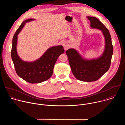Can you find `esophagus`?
Here are the masks:
<instances>
[{
  "instance_id": "1",
  "label": "esophagus",
  "mask_w": 125,
  "mask_h": 125,
  "mask_svg": "<svg viewBox=\"0 0 125 125\" xmlns=\"http://www.w3.org/2000/svg\"><path fill=\"white\" fill-rule=\"evenodd\" d=\"M63 46L64 47V49L67 50L69 48V43L68 42H64L63 43Z\"/></svg>"
}]
</instances>
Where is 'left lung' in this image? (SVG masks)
<instances>
[{
  "instance_id": "1",
  "label": "left lung",
  "mask_w": 125,
  "mask_h": 125,
  "mask_svg": "<svg viewBox=\"0 0 125 125\" xmlns=\"http://www.w3.org/2000/svg\"><path fill=\"white\" fill-rule=\"evenodd\" d=\"M92 28L100 30L105 38V45L103 53L97 58L87 60L82 57L75 49L66 51L69 63L76 78L83 82L96 81L109 70L113 53L111 37L108 30L94 17H87Z\"/></svg>"
}]
</instances>
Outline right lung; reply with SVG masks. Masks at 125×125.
Wrapping results in <instances>:
<instances>
[{
  "mask_svg": "<svg viewBox=\"0 0 125 125\" xmlns=\"http://www.w3.org/2000/svg\"><path fill=\"white\" fill-rule=\"evenodd\" d=\"M29 19L24 21L16 31L12 40L11 57L16 73L25 81L31 83H41L48 80L52 75L53 68L58 57L64 52L62 45L52 46L48 48L39 59L33 62L23 61L17 52L18 34L25 24L34 20Z\"/></svg>",
  "mask_w": 125,
  "mask_h": 125,
  "instance_id": "add662e5",
  "label": "right lung"
}]
</instances>
